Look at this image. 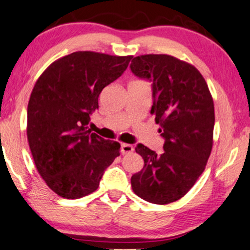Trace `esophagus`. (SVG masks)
I'll list each match as a JSON object with an SVG mask.
<instances>
[{"instance_id":"obj_1","label":"esophagus","mask_w":250,"mask_h":250,"mask_svg":"<svg viewBox=\"0 0 250 250\" xmlns=\"http://www.w3.org/2000/svg\"><path fill=\"white\" fill-rule=\"evenodd\" d=\"M133 148L132 145H128V143H122V153L123 155H126V153H131L133 152Z\"/></svg>"}]
</instances>
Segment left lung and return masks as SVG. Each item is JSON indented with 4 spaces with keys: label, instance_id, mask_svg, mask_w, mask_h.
<instances>
[{
    "label": "left lung",
    "instance_id": "left-lung-1",
    "mask_svg": "<svg viewBox=\"0 0 250 250\" xmlns=\"http://www.w3.org/2000/svg\"><path fill=\"white\" fill-rule=\"evenodd\" d=\"M136 77L151 83V114L164 139L160 155L141 143L136 152L145 166L131 177L136 196L165 205L182 198L204 172L213 146L214 102L196 68L167 54L136 57Z\"/></svg>",
    "mask_w": 250,
    "mask_h": 250
}]
</instances>
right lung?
Here are the masks:
<instances>
[{"label":"right lung","mask_w":250,"mask_h":250,"mask_svg":"<svg viewBox=\"0 0 250 250\" xmlns=\"http://www.w3.org/2000/svg\"><path fill=\"white\" fill-rule=\"evenodd\" d=\"M132 57L78 51L54 61L37 80L27 108V138L47 187L78 199L98 189L121 145L88 129L99 95Z\"/></svg>","instance_id":"obj_1"}]
</instances>
